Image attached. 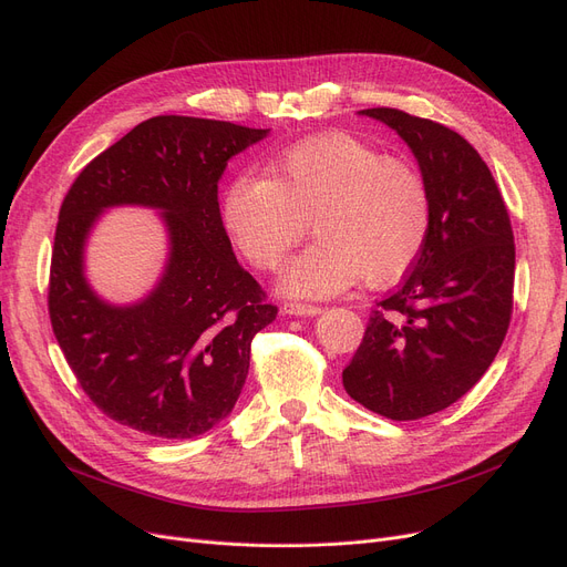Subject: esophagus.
I'll return each instance as SVG.
<instances>
[{
	"instance_id": "34e87169",
	"label": "esophagus",
	"mask_w": 567,
	"mask_h": 567,
	"mask_svg": "<svg viewBox=\"0 0 567 567\" xmlns=\"http://www.w3.org/2000/svg\"><path fill=\"white\" fill-rule=\"evenodd\" d=\"M284 313H288V316H316V313H320V307L305 305V302H284Z\"/></svg>"
}]
</instances>
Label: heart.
<instances>
[{
    "label": "heart",
    "instance_id": "1",
    "mask_svg": "<svg viewBox=\"0 0 567 567\" xmlns=\"http://www.w3.org/2000/svg\"><path fill=\"white\" fill-rule=\"evenodd\" d=\"M221 221L251 265L275 269L307 233L316 241L281 275L290 295L326 298L353 286H388L422 254L431 192L406 158L385 156L350 133L295 143L267 177L235 175L221 194Z\"/></svg>",
    "mask_w": 567,
    "mask_h": 567
}]
</instances>
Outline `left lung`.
<instances>
[{"instance_id":"left-lung-1","label":"left lung","mask_w":567,"mask_h":567,"mask_svg":"<svg viewBox=\"0 0 567 567\" xmlns=\"http://www.w3.org/2000/svg\"><path fill=\"white\" fill-rule=\"evenodd\" d=\"M411 147L431 192V230L411 272L375 305L343 388L390 420L462 399L507 334L515 235L492 171L460 133L396 107H367Z\"/></svg>"}]
</instances>
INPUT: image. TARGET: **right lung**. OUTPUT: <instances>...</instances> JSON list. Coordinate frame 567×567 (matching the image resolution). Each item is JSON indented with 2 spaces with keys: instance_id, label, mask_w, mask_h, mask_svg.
I'll return each instance as SVG.
<instances>
[{
  "instance_id": "1",
  "label": "right lung",
  "mask_w": 567,
  "mask_h": 567,
  "mask_svg": "<svg viewBox=\"0 0 567 567\" xmlns=\"http://www.w3.org/2000/svg\"><path fill=\"white\" fill-rule=\"evenodd\" d=\"M269 128L158 115L80 171L60 207L48 313L80 388L111 420L156 439L221 422L247 381L251 341L277 318L233 254L219 212L228 161ZM162 209L165 277L145 301L107 306L82 275L84 239L107 206Z\"/></svg>"
}]
</instances>
